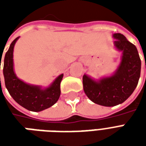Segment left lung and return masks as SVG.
Returning <instances> with one entry per match:
<instances>
[{
	"label": "left lung",
	"instance_id": "left-lung-1",
	"mask_svg": "<svg viewBox=\"0 0 146 146\" xmlns=\"http://www.w3.org/2000/svg\"><path fill=\"white\" fill-rule=\"evenodd\" d=\"M116 51L122 52L120 62L110 76L95 79L86 73L83 76L84 91L95 104L115 106L125 102L138 85L141 73V59L137 48L121 33H114Z\"/></svg>",
	"mask_w": 146,
	"mask_h": 146
}]
</instances>
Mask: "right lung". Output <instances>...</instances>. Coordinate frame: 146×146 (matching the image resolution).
Instances as JSON below:
<instances>
[{
  "instance_id": "add662e5",
  "label": "right lung",
  "mask_w": 146,
  "mask_h": 146,
  "mask_svg": "<svg viewBox=\"0 0 146 146\" xmlns=\"http://www.w3.org/2000/svg\"><path fill=\"white\" fill-rule=\"evenodd\" d=\"M19 38V36L11 42L5 54L3 68L5 87L13 99L21 106L30 111L40 112L52 106L58 100L61 94L60 84L63 74L58 76L48 87L31 84L19 79L15 72L13 61L14 47Z\"/></svg>"
}]
</instances>
